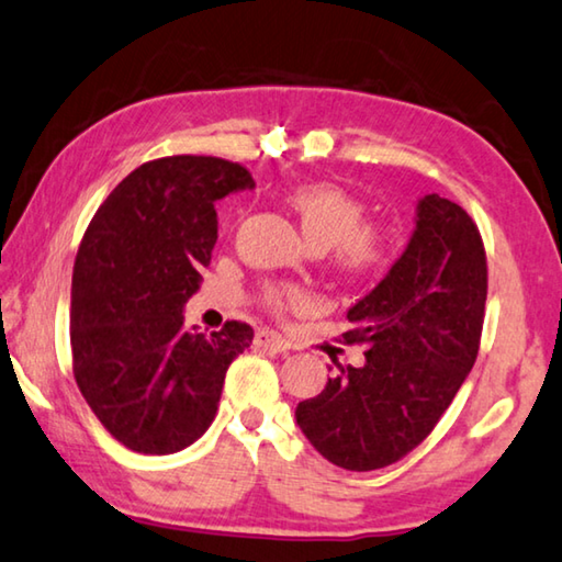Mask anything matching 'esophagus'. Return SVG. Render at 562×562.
I'll use <instances>...</instances> for the list:
<instances>
[{
  "label": "esophagus",
  "mask_w": 562,
  "mask_h": 562,
  "mask_svg": "<svg viewBox=\"0 0 562 562\" xmlns=\"http://www.w3.org/2000/svg\"><path fill=\"white\" fill-rule=\"evenodd\" d=\"M255 345L262 347V350H270V352H288L290 350V342L284 340V337H280L278 333H272V329H257Z\"/></svg>",
  "instance_id": "34e87169"
}]
</instances>
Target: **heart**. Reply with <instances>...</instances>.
<instances>
[{"label":"heart","instance_id":"1","mask_svg":"<svg viewBox=\"0 0 562 562\" xmlns=\"http://www.w3.org/2000/svg\"><path fill=\"white\" fill-rule=\"evenodd\" d=\"M288 204L300 220L307 243L319 249L333 247L335 262L342 272L364 278L387 262V235L375 225H362L364 204L345 187L333 182L302 184L288 194ZM297 300L302 295L292 288H270L265 292V302L274 313Z\"/></svg>","mask_w":562,"mask_h":562}]
</instances>
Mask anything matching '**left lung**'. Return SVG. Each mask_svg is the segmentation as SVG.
<instances>
[{
    "mask_svg": "<svg viewBox=\"0 0 562 562\" xmlns=\"http://www.w3.org/2000/svg\"><path fill=\"white\" fill-rule=\"evenodd\" d=\"M485 297L477 225L460 204L425 194L405 252L347 310L355 329L345 340L368 347L364 362L340 368L323 393L295 409L319 456L364 473L417 448L473 370Z\"/></svg>",
    "mask_w": 562,
    "mask_h": 562,
    "instance_id": "1",
    "label": "left lung"
}]
</instances>
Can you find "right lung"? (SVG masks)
I'll return each instance as SVG.
<instances>
[{"label": "right lung", "instance_id": "add662e5", "mask_svg": "<svg viewBox=\"0 0 562 562\" xmlns=\"http://www.w3.org/2000/svg\"><path fill=\"white\" fill-rule=\"evenodd\" d=\"M252 187L227 159L162 157L124 177L89 222L69 307L75 378L124 448L180 452L215 420L229 362L255 333L233 319L204 335L182 310L217 243L215 202Z\"/></svg>", "mask_w": 562, "mask_h": 562}]
</instances>
